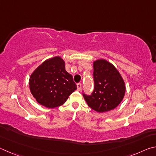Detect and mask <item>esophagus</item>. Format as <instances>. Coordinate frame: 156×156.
Masks as SVG:
<instances>
[{
  "label": "esophagus",
  "instance_id": "1",
  "mask_svg": "<svg viewBox=\"0 0 156 156\" xmlns=\"http://www.w3.org/2000/svg\"><path fill=\"white\" fill-rule=\"evenodd\" d=\"M76 86H77V90L78 91H80L81 90V84L80 83H77V85H76Z\"/></svg>",
  "mask_w": 156,
  "mask_h": 156
}]
</instances>
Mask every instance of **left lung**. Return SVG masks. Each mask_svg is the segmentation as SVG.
Wrapping results in <instances>:
<instances>
[{
    "label": "left lung",
    "instance_id": "8db88e82",
    "mask_svg": "<svg viewBox=\"0 0 156 156\" xmlns=\"http://www.w3.org/2000/svg\"><path fill=\"white\" fill-rule=\"evenodd\" d=\"M94 90L90 95L83 93L84 99L92 110L100 113L113 110L123 99L124 81L116 68L105 59L94 62Z\"/></svg>",
    "mask_w": 156,
    "mask_h": 156
}]
</instances>
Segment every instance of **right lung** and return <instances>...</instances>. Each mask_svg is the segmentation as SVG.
Segmentation results:
<instances>
[{
	"instance_id": "1",
	"label": "right lung",
	"mask_w": 156,
	"mask_h": 156,
	"mask_svg": "<svg viewBox=\"0 0 156 156\" xmlns=\"http://www.w3.org/2000/svg\"><path fill=\"white\" fill-rule=\"evenodd\" d=\"M33 96L40 105L54 108L64 104L76 90L73 76L65 70V62L57 56L46 60L29 79Z\"/></svg>"
}]
</instances>
